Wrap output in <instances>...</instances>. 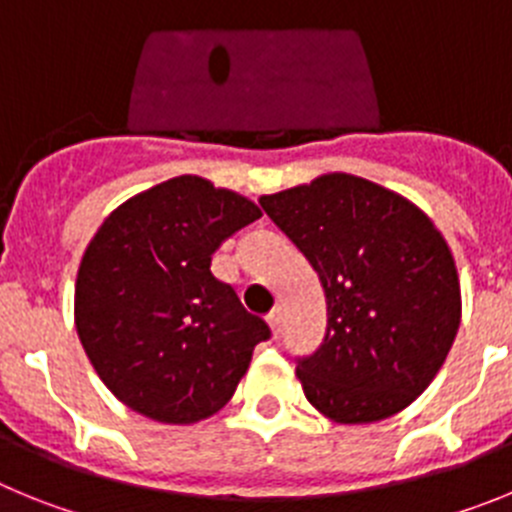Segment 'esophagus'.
<instances>
[{
    "mask_svg": "<svg viewBox=\"0 0 512 512\" xmlns=\"http://www.w3.org/2000/svg\"><path fill=\"white\" fill-rule=\"evenodd\" d=\"M266 323L271 325V333H274V336H279V333H282V307H274V310L269 312Z\"/></svg>",
    "mask_w": 512,
    "mask_h": 512,
    "instance_id": "1",
    "label": "esophagus"
}]
</instances>
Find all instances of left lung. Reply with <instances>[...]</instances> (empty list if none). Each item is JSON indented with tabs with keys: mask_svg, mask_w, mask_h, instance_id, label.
<instances>
[{
	"mask_svg": "<svg viewBox=\"0 0 512 512\" xmlns=\"http://www.w3.org/2000/svg\"><path fill=\"white\" fill-rule=\"evenodd\" d=\"M259 202L325 289V338L297 359L312 408L346 425L408 408L449 356L461 318L454 256L431 217L351 174Z\"/></svg>",
	"mask_w": 512,
	"mask_h": 512,
	"instance_id": "8db88e82",
	"label": "left lung"
}]
</instances>
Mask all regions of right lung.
I'll list each match as a JSON object with an SVG mask.
<instances>
[{
    "label": "right lung",
    "instance_id": "1",
    "mask_svg": "<svg viewBox=\"0 0 512 512\" xmlns=\"http://www.w3.org/2000/svg\"><path fill=\"white\" fill-rule=\"evenodd\" d=\"M259 217L241 194L187 174L135 194L94 233L76 277V333L130 410L189 425L233 397L271 330L210 264Z\"/></svg>",
    "mask_w": 512,
    "mask_h": 512
}]
</instances>
